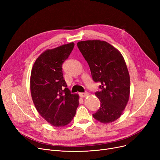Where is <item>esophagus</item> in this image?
Masks as SVG:
<instances>
[{"label": "esophagus", "mask_w": 160, "mask_h": 160, "mask_svg": "<svg viewBox=\"0 0 160 160\" xmlns=\"http://www.w3.org/2000/svg\"><path fill=\"white\" fill-rule=\"evenodd\" d=\"M88 95H89V94H88V93H87V92H86V93H79L80 97H82V98L87 97Z\"/></svg>", "instance_id": "obj_1"}]
</instances>
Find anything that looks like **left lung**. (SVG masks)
<instances>
[{
	"instance_id": "obj_1",
	"label": "left lung",
	"mask_w": 160,
	"mask_h": 160,
	"mask_svg": "<svg viewBox=\"0 0 160 160\" xmlns=\"http://www.w3.org/2000/svg\"><path fill=\"white\" fill-rule=\"evenodd\" d=\"M77 46L87 61L93 80L101 83L95 95L100 101L93 116L107 124L119 119L127 106L130 91L128 70L121 53L105 41H79Z\"/></svg>"
}]
</instances>
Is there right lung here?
<instances>
[{
  "mask_svg": "<svg viewBox=\"0 0 160 160\" xmlns=\"http://www.w3.org/2000/svg\"><path fill=\"white\" fill-rule=\"evenodd\" d=\"M73 42L47 49L36 59L30 75V92L38 113L56 127L71 122L79 95L71 94L63 79L62 64L74 48Z\"/></svg>",
  "mask_w": 160,
  "mask_h": 160,
  "instance_id": "obj_1",
  "label": "right lung"
}]
</instances>
